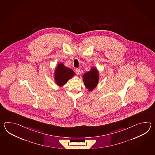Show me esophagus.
I'll list each match as a JSON object with an SVG mask.
<instances>
[{"instance_id":"34e87169","label":"esophagus","mask_w":155,"mask_h":155,"mask_svg":"<svg viewBox=\"0 0 155 155\" xmlns=\"http://www.w3.org/2000/svg\"><path fill=\"white\" fill-rule=\"evenodd\" d=\"M80 70L79 69H78V68H77V69H75V73H76V74H77V75H79V73H80Z\"/></svg>"}]
</instances>
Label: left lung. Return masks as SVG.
<instances>
[{
    "mask_svg": "<svg viewBox=\"0 0 155 155\" xmlns=\"http://www.w3.org/2000/svg\"><path fill=\"white\" fill-rule=\"evenodd\" d=\"M99 80V72L95 68H92L89 71L85 73L83 75L84 85L90 91H91L95 88L98 84Z\"/></svg>",
    "mask_w": 155,
    "mask_h": 155,
    "instance_id": "left-lung-1",
    "label": "left lung"
}]
</instances>
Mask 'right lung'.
Here are the masks:
<instances>
[{"instance_id":"add662e5","label":"right lung","mask_w":155,"mask_h":155,"mask_svg":"<svg viewBox=\"0 0 155 155\" xmlns=\"http://www.w3.org/2000/svg\"><path fill=\"white\" fill-rule=\"evenodd\" d=\"M75 75V74L72 70L64 66L63 63H60L55 71L54 79L56 84L61 87Z\"/></svg>"}]
</instances>
